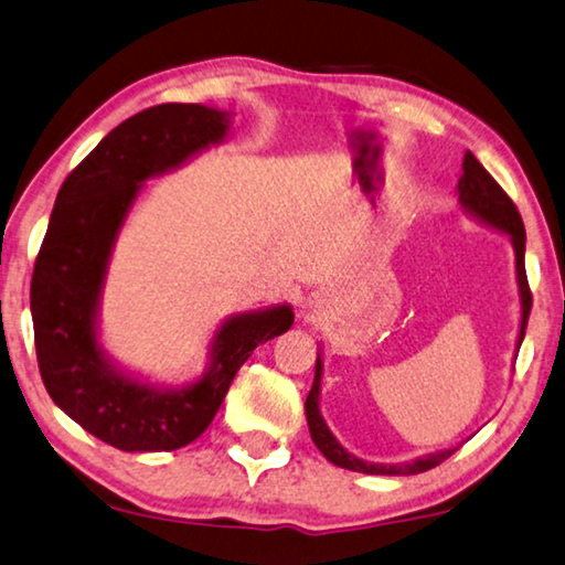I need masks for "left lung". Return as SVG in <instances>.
Here are the masks:
<instances>
[{
    "instance_id": "1",
    "label": "left lung",
    "mask_w": 565,
    "mask_h": 565,
    "mask_svg": "<svg viewBox=\"0 0 565 565\" xmlns=\"http://www.w3.org/2000/svg\"><path fill=\"white\" fill-rule=\"evenodd\" d=\"M457 195L463 211H467L471 217H477L479 223L493 227V231L509 235V241L513 245V255H516L519 298H521V324H519V338H516V354H519L523 334H526L529 312H531V290L526 280V265H523V257H526V227H523L521 215L511 198L503 193V188L493 181L487 168L477 161V156L471 151H467V156H463ZM320 382H322V360L318 354V362H315L312 390L308 394V399H305V417H308V427H310V437L315 441V447H318L324 454V459L332 461L334 467L360 471V473H382V477H412V473L434 469L437 463L449 459L451 454L459 449V447L441 449V451L424 454V457L402 461V463H372V461L358 459L354 454L344 449L338 439H334V434L322 419Z\"/></svg>"
}]
</instances>
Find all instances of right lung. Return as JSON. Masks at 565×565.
<instances>
[{
    "label": "right lung",
    "mask_w": 565,
    "mask_h": 565,
    "mask_svg": "<svg viewBox=\"0 0 565 565\" xmlns=\"http://www.w3.org/2000/svg\"><path fill=\"white\" fill-rule=\"evenodd\" d=\"M227 131L231 114L203 104L146 108L68 173L49 217L32 275L39 372L58 409L121 451H173L201 437L257 344L295 322L288 302L231 315L213 334L205 372L183 387L141 380L98 340L108 263L146 181L223 143Z\"/></svg>",
    "instance_id": "right-lung-1"
}]
</instances>
